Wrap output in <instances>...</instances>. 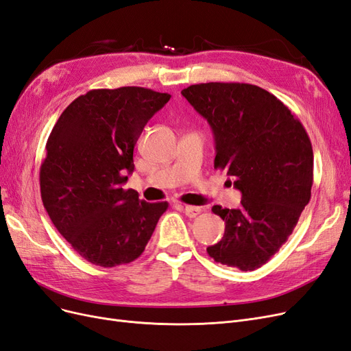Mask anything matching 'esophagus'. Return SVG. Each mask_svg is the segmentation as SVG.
I'll list each match as a JSON object with an SVG mask.
<instances>
[{
  "instance_id": "1",
  "label": "esophagus",
  "mask_w": 351,
  "mask_h": 351,
  "mask_svg": "<svg viewBox=\"0 0 351 351\" xmlns=\"http://www.w3.org/2000/svg\"><path fill=\"white\" fill-rule=\"evenodd\" d=\"M201 211H202L201 207H194V206H185V207H184V213L186 214V216H188L189 219L197 217Z\"/></svg>"
}]
</instances>
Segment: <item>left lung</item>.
Returning <instances> with one entry per match:
<instances>
[{"instance_id": "left-lung-1", "label": "left lung", "mask_w": 351, "mask_h": 351, "mask_svg": "<svg viewBox=\"0 0 351 351\" xmlns=\"http://www.w3.org/2000/svg\"><path fill=\"white\" fill-rule=\"evenodd\" d=\"M182 96L213 130L214 169L242 192L241 208H211L226 228L207 252L223 265L254 271L286 243L311 199L309 135L280 99L254 84H192Z\"/></svg>"}]
</instances>
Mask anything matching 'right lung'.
Masks as SVG:
<instances>
[{"instance_id":"obj_1","label":"right lung","mask_w":351,"mask_h":351,"mask_svg":"<svg viewBox=\"0 0 351 351\" xmlns=\"http://www.w3.org/2000/svg\"><path fill=\"white\" fill-rule=\"evenodd\" d=\"M169 99L135 86L90 90L65 108L49 134L39 172L43 207L88 263L105 268L132 263L169 207L122 188L144 125Z\"/></svg>"}]
</instances>
